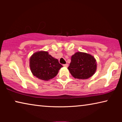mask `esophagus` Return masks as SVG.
I'll return each mask as SVG.
<instances>
[{
  "label": "esophagus",
  "mask_w": 122,
  "mask_h": 122,
  "mask_svg": "<svg viewBox=\"0 0 122 122\" xmlns=\"http://www.w3.org/2000/svg\"><path fill=\"white\" fill-rule=\"evenodd\" d=\"M68 64H63V66H64V67H68Z\"/></svg>",
  "instance_id": "esophagus-1"
}]
</instances>
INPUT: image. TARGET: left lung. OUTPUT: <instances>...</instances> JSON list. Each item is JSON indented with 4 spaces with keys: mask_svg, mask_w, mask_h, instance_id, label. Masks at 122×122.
<instances>
[{
    "mask_svg": "<svg viewBox=\"0 0 122 122\" xmlns=\"http://www.w3.org/2000/svg\"><path fill=\"white\" fill-rule=\"evenodd\" d=\"M68 69L74 78L88 79L96 72V60L91 54L80 51L76 52L71 56V62Z\"/></svg>",
    "mask_w": 122,
    "mask_h": 122,
    "instance_id": "8db88e82",
    "label": "left lung"
}]
</instances>
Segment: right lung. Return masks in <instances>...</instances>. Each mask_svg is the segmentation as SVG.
Wrapping results in <instances>:
<instances>
[{"label":"right lung","mask_w":122,"mask_h":122,"mask_svg":"<svg viewBox=\"0 0 122 122\" xmlns=\"http://www.w3.org/2000/svg\"><path fill=\"white\" fill-rule=\"evenodd\" d=\"M29 66L33 76L43 81H49L55 77L63 67L58 59L45 51L34 53L30 58Z\"/></svg>","instance_id":"right-lung-1"}]
</instances>
